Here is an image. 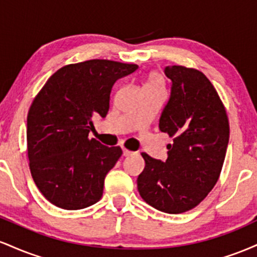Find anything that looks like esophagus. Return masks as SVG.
Here are the masks:
<instances>
[{"instance_id": "esophagus-1", "label": "esophagus", "mask_w": 257, "mask_h": 257, "mask_svg": "<svg viewBox=\"0 0 257 257\" xmlns=\"http://www.w3.org/2000/svg\"><path fill=\"white\" fill-rule=\"evenodd\" d=\"M132 155H133L132 151H128V150L123 149V156H124V157H128V156H132Z\"/></svg>"}]
</instances>
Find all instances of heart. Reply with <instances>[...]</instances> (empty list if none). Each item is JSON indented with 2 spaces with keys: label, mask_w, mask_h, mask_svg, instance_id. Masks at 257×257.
Wrapping results in <instances>:
<instances>
[{
  "label": "heart",
  "mask_w": 257,
  "mask_h": 257,
  "mask_svg": "<svg viewBox=\"0 0 257 257\" xmlns=\"http://www.w3.org/2000/svg\"><path fill=\"white\" fill-rule=\"evenodd\" d=\"M162 89V78L157 72H151L146 76L144 82L143 90H156Z\"/></svg>",
  "instance_id": "heart-1"
}]
</instances>
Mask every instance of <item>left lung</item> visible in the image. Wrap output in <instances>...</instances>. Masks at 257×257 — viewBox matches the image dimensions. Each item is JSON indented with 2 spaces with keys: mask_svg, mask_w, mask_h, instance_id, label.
Masks as SVG:
<instances>
[{
  "mask_svg": "<svg viewBox=\"0 0 257 257\" xmlns=\"http://www.w3.org/2000/svg\"><path fill=\"white\" fill-rule=\"evenodd\" d=\"M169 100L159 131L173 137L166 162L141 153L145 169L138 178L143 199L157 210L181 214L197 206L219 179L229 139L227 114L214 85L202 72L167 66Z\"/></svg>",
  "mask_w": 257,
  "mask_h": 257,
  "instance_id": "8db88e82",
  "label": "left lung"
}]
</instances>
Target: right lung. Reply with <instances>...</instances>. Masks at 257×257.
Here are the masks:
<instances>
[{
	"mask_svg": "<svg viewBox=\"0 0 257 257\" xmlns=\"http://www.w3.org/2000/svg\"><path fill=\"white\" fill-rule=\"evenodd\" d=\"M137 70V65L100 59L67 65L34 100L26 131L30 170L52 204L78 210L101 198L106 174L122 150L88 139L91 118H105L113 84Z\"/></svg>",
	"mask_w": 257,
	"mask_h": 257,
	"instance_id": "right-lung-1",
	"label": "right lung"
}]
</instances>
